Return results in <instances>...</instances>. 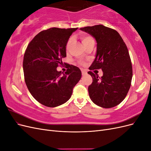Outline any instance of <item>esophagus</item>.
Wrapping results in <instances>:
<instances>
[{
	"instance_id": "esophagus-1",
	"label": "esophagus",
	"mask_w": 151,
	"mask_h": 151,
	"mask_svg": "<svg viewBox=\"0 0 151 151\" xmlns=\"http://www.w3.org/2000/svg\"><path fill=\"white\" fill-rule=\"evenodd\" d=\"M86 74H87V72L85 70H82V75H83V76H84Z\"/></svg>"
}]
</instances>
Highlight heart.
Returning a JSON list of instances; mask_svg holds the SVG:
<instances>
[{
	"label": "heart",
	"mask_w": 151,
	"mask_h": 151,
	"mask_svg": "<svg viewBox=\"0 0 151 151\" xmlns=\"http://www.w3.org/2000/svg\"><path fill=\"white\" fill-rule=\"evenodd\" d=\"M81 40L82 43H83L84 46L85 47L87 46V45H88L89 43H91V42H94V39H93V38L92 37V36H91L89 35H82L81 36ZM71 42H72V39L68 40V42L67 43V45H66V48L67 49H68V47H69V46H70V44H71ZM80 63H81V64H82V65L84 64L83 62H81Z\"/></svg>",
	"instance_id": "heart-1"
}]
</instances>
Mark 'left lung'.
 Wrapping results in <instances>:
<instances>
[{
	"label": "left lung",
	"instance_id": "obj_1",
	"mask_svg": "<svg viewBox=\"0 0 151 151\" xmlns=\"http://www.w3.org/2000/svg\"><path fill=\"white\" fill-rule=\"evenodd\" d=\"M80 29L96 40V55L89 70L101 68L103 72L100 78L93 72H88L93 78L88 87L89 97L99 106L115 107L125 98L131 86L133 74L129 50L115 29L101 24Z\"/></svg>",
	"mask_w": 151,
	"mask_h": 151
}]
</instances>
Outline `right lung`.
<instances>
[{
	"label": "right lung",
	"mask_w": 151,
	"mask_h": 151,
	"mask_svg": "<svg viewBox=\"0 0 151 151\" xmlns=\"http://www.w3.org/2000/svg\"><path fill=\"white\" fill-rule=\"evenodd\" d=\"M76 28H51L36 35L26 48L23 58L25 83L33 97L47 107H56L71 97L81 78L79 68L67 64L64 74L57 70L66 57V45Z\"/></svg>",
	"instance_id": "add662e5"
}]
</instances>
